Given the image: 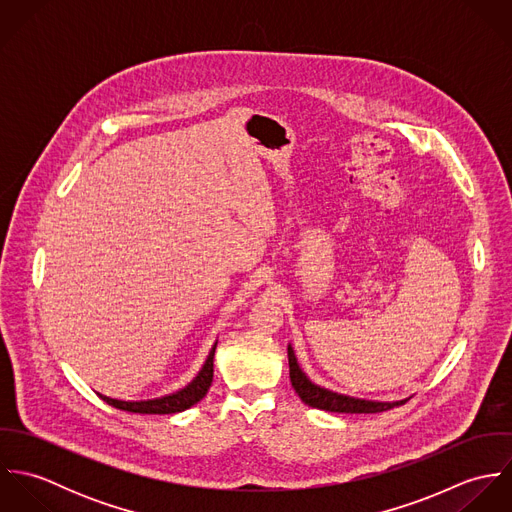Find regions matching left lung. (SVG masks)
I'll use <instances>...</instances> for the list:
<instances>
[{
  "label": "left lung",
  "mask_w": 512,
  "mask_h": 512,
  "mask_svg": "<svg viewBox=\"0 0 512 512\" xmlns=\"http://www.w3.org/2000/svg\"><path fill=\"white\" fill-rule=\"evenodd\" d=\"M288 361H290V380H292L293 390L297 392L303 404L317 410L339 412V414H376V412H386L390 408L402 406L408 400V398L394 400V402L366 400V398H355V396L319 386L303 372V368L297 363L292 345H288Z\"/></svg>",
  "instance_id": "obj_1"
}]
</instances>
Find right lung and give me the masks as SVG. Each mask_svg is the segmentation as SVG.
<instances>
[{
  "mask_svg": "<svg viewBox=\"0 0 512 512\" xmlns=\"http://www.w3.org/2000/svg\"><path fill=\"white\" fill-rule=\"evenodd\" d=\"M217 343L211 347L205 363L201 366V370L197 372V376L185 384L183 388L171 392V394H165V396H159V398H147V400H120V398H110L106 394H100L98 396L118 408V410H124V412H134V414H177V412H183L191 406H195L197 402H201L205 398V394L209 392L211 388V382H213V359H215V349H217Z\"/></svg>",
  "mask_w": 512,
  "mask_h": 512,
  "instance_id": "obj_1",
  "label": "right lung"
}]
</instances>
